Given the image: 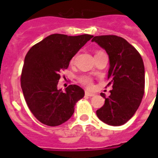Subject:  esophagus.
<instances>
[{"mask_svg": "<svg viewBox=\"0 0 158 158\" xmlns=\"http://www.w3.org/2000/svg\"><path fill=\"white\" fill-rule=\"evenodd\" d=\"M85 96H95V93H90V92H89V91H85Z\"/></svg>", "mask_w": 158, "mask_h": 158, "instance_id": "34e87169", "label": "esophagus"}]
</instances>
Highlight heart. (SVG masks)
<instances>
[{
  "mask_svg": "<svg viewBox=\"0 0 158 158\" xmlns=\"http://www.w3.org/2000/svg\"><path fill=\"white\" fill-rule=\"evenodd\" d=\"M99 53V52H98ZM74 62V58H73L71 62ZM79 81L84 85L85 86H86L87 88H91L93 86V81H92L91 78H89V77L86 76H82L79 78Z\"/></svg>",
  "mask_w": 158,
  "mask_h": 158,
  "instance_id": "heart-1",
  "label": "heart"
}]
</instances>
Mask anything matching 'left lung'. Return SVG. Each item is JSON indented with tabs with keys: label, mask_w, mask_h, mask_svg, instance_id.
<instances>
[{
	"label": "left lung",
	"mask_w": 158,
	"mask_h": 158,
	"mask_svg": "<svg viewBox=\"0 0 158 158\" xmlns=\"http://www.w3.org/2000/svg\"><path fill=\"white\" fill-rule=\"evenodd\" d=\"M105 50L109 58L107 78L112 85L111 95L96 111L102 122L121 126L132 118L144 95L145 68L140 54L123 38L116 35L95 36L92 40Z\"/></svg>",
	"instance_id": "1"
}]
</instances>
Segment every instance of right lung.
<instances>
[{"instance_id": "1", "label": "right lung", "mask_w": 158, "mask_h": 158, "mask_svg": "<svg viewBox=\"0 0 158 158\" xmlns=\"http://www.w3.org/2000/svg\"><path fill=\"white\" fill-rule=\"evenodd\" d=\"M93 35L53 34L29 50L24 58L21 88L29 109L38 120L55 127L69 120L85 91L70 85L58 89L59 73L68 68L72 58Z\"/></svg>"}]
</instances>
